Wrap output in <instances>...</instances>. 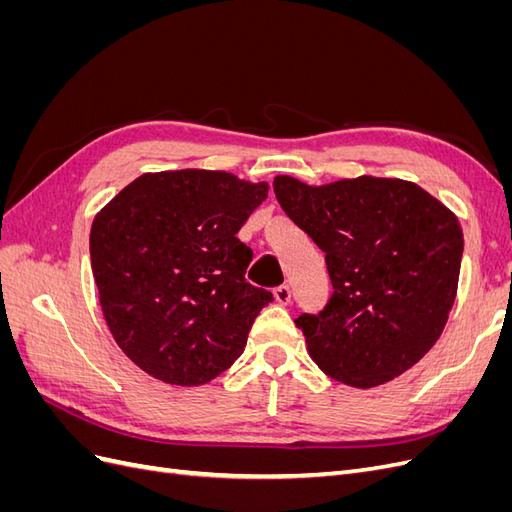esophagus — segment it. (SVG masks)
<instances>
[{
    "mask_svg": "<svg viewBox=\"0 0 512 512\" xmlns=\"http://www.w3.org/2000/svg\"><path fill=\"white\" fill-rule=\"evenodd\" d=\"M273 297H275V301L280 303V305H288L290 299H292V292H290V288L286 284H282V286H277L273 290Z\"/></svg>",
    "mask_w": 512,
    "mask_h": 512,
    "instance_id": "34e87169",
    "label": "esophagus"
}]
</instances>
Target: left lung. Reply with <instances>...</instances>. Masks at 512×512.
Masks as SVG:
<instances>
[{
  "mask_svg": "<svg viewBox=\"0 0 512 512\" xmlns=\"http://www.w3.org/2000/svg\"><path fill=\"white\" fill-rule=\"evenodd\" d=\"M277 203L324 252L333 294L297 327L314 363L371 389L418 363L455 303L463 232L451 209L404 179L307 185L275 177Z\"/></svg>",
  "mask_w": 512,
  "mask_h": 512,
  "instance_id": "left-lung-1",
  "label": "left lung"
}]
</instances>
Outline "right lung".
Wrapping results in <instances>:
<instances>
[{
	"mask_svg": "<svg viewBox=\"0 0 512 512\" xmlns=\"http://www.w3.org/2000/svg\"><path fill=\"white\" fill-rule=\"evenodd\" d=\"M267 183L224 170H164L126 185L91 224V271L117 346L149 376L198 386L243 354L273 294L245 282L237 232Z\"/></svg>",
	"mask_w": 512,
	"mask_h": 512,
	"instance_id": "obj_1",
	"label": "right lung"
}]
</instances>
